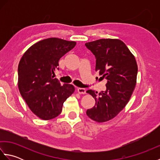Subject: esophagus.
I'll return each instance as SVG.
<instances>
[{"mask_svg":"<svg viewBox=\"0 0 160 160\" xmlns=\"http://www.w3.org/2000/svg\"><path fill=\"white\" fill-rule=\"evenodd\" d=\"M78 92L80 94H85L86 89L84 88H78Z\"/></svg>","mask_w":160,"mask_h":160,"instance_id":"obj_1","label":"esophagus"}]
</instances>
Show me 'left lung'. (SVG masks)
Wrapping results in <instances>:
<instances>
[{"label": "left lung", "mask_w": 160, "mask_h": 160, "mask_svg": "<svg viewBox=\"0 0 160 160\" xmlns=\"http://www.w3.org/2000/svg\"><path fill=\"white\" fill-rule=\"evenodd\" d=\"M85 46L96 58V71L107 81L106 91L99 94L87 91L96 100V105L87 111V115L96 122H107L116 116L130 99L136 84L137 62L120 40L100 39Z\"/></svg>", "instance_id": "left-lung-1"}]
</instances>
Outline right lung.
Masks as SVG:
<instances>
[{
  "instance_id": "obj_1",
  "label": "right lung",
  "mask_w": 160,
  "mask_h": 160,
  "mask_svg": "<svg viewBox=\"0 0 160 160\" xmlns=\"http://www.w3.org/2000/svg\"><path fill=\"white\" fill-rule=\"evenodd\" d=\"M76 45V42L57 38L45 39L29 47L20 60V93L31 111L42 120L60 115L64 102L74 92L73 85H61L53 75L59 69L60 58Z\"/></svg>"
}]
</instances>
